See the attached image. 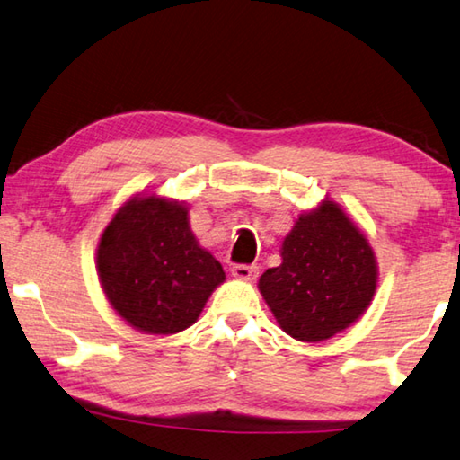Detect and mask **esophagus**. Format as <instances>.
Listing matches in <instances>:
<instances>
[{
    "label": "esophagus",
    "mask_w": 460,
    "mask_h": 460,
    "mask_svg": "<svg viewBox=\"0 0 460 460\" xmlns=\"http://www.w3.org/2000/svg\"><path fill=\"white\" fill-rule=\"evenodd\" d=\"M258 266H247V264H237V266H233L231 268V274L235 276L237 280H245V282H250V280H256V276H258Z\"/></svg>",
    "instance_id": "1"
}]
</instances>
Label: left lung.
<instances>
[{
    "label": "left lung",
    "instance_id": "1",
    "mask_svg": "<svg viewBox=\"0 0 460 460\" xmlns=\"http://www.w3.org/2000/svg\"><path fill=\"white\" fill-rule=\"evenodd\" d=\"M280 258V266L260 276L258 288L290 338L330 340L364 315L373 301L378 282L373 247L330 199L298 215L284 237Z\"/></svg>",
    "mask_w": 460,
    "mask_h": 460
}]
</instances>
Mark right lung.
<instances>
[{"instance_id": "add662e5", "label": "right lung", "mask_w": 460, "mask_h": 460, "mask_svg": "<svg viewBox=\"0 0 460 460\" xmlns=\"http://www.w3.org/2000/svg\"><path fill=\"white\" fill-rule=\"evenodd\" d=\"M96 268L116 315L138 332L170 335L196 323L225 282L223 266L199 245L184 202L135 194L102 233Z\"/></svg>"}]
</instances>
